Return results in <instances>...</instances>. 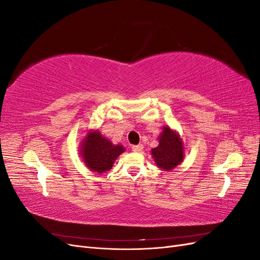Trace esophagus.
I'll return each mask as SVG.
<instances>
[{"label":"esophagus","mask_w":260,"mask_h":260,"mask_svg":"<svg viewBox=\"0 0 260 260\" xmlns=\"http://www.w3.org/2000/svg\"><path fill=\"white\" fill-rule=\"evenodd\" d=\"M132 151L136 152V153H140L143 151V145L142 144H138V145H132Z\"/></svg>","instance_id":"1"}]
</instances>
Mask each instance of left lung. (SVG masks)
Masks as SVG:
<instances>
[{"instance_id": "obj_1", "label": "left lung", "mask_w": 260, "mask_h": 260, "mask_svg": "<svg viewBox=\"0 0 260 260\" xmlns=\"http://www.w3.org/2000/svg\"><path fill=\"white\" fill-rule=\"evenodd\" d=\"M152 155L159 168L171 170L183 159L182 142L176 132L165 127L159 137V144L152 149Z\"/></svg>"}]
</instances>
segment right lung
<instances>
[{"label": "right lung", "mask_w": 260, "mask_h": 260, "mask_svg": "<svg viewBox=\"0 0 260 260\" xmlns=\"http://www.w3.org/2000/svg\"><path fill=\"white\" fill-rule=\"evenodd\" d=\"M124 148L114 145L100 132H90L81 146V155L86 166L94 172L103 174L112 169L113 164Z\"/></svg>", "instance_id": "1"}]
</instances>
